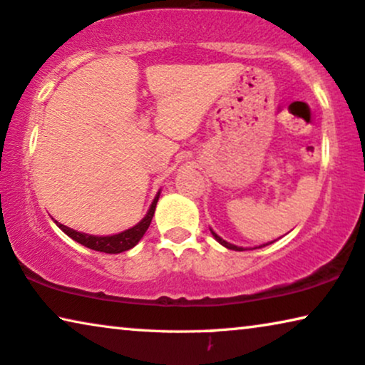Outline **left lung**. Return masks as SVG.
Here are the masks:
<instances>
[{
  "label": "left lung",
  "instance_id": "left-lung-1",
  "mask_svg": "<svg viewBox=\"0 0 365 365\" xmlns=\"http://www.w3.org/2000/svg\"><path fill=\"white\" fill-rule=\"evenodd\" d=\"M210 232H212V235L215 236V240H217L220 245H223L225 248H228V250H235V251H245L243 248H240V246H235V245H232V243H228V241H225L223 238H220V236H218L217 233H215L213 230H210ZM271 243H273V241H271ZM259 248H261V246H259Z\"/></svg>",
  "mask_w": 365,
  "mask_h": 365
}]
</instances>
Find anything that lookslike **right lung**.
Returning a JSON list of instances; mask_svg holds the SVG:
<instances>
[{
    "label": "right lung",
    "instance_id": "add662e5",
    "mask_svg": "<svg viewBox=\"0 0 365 365\" xmlns=\"http://www.w3.org/2000/svg\"><path fill=\"white\" fill-rule=\"evenodd\" d=\"M158 197H160V192L157 193V197L153 198V202L150 205V208H148V212L145 217H143L140 222H138L135 227H132L129 230H125V232L122 233H117V235H110V236H94V235H87V233H81V232H76V230L66 227V225L56 222V225L63 230V232L69 236V238H73L74 241H78L82 246H86V248H91L94 251H101V253H110V255H115V253H122V251H127L135 246L138 241L143 235H145L147 228L150 227V222L153 218V213H155V207H157V202H158Z\"/></svg>",
    "mask_w": 365,
    "mask_h": 365
}]
</instances>
